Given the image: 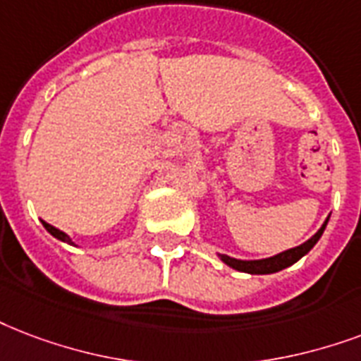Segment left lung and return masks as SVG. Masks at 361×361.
Masks as SVG:
<instances>
[{"label": "left lung", "instance_id": "1", "mask_svg": "<svg viewBox=\"0 0 361 361\" xmlns=\"http://www.w3.org/2000/svg\"><path fill=\"white\" fill-rule=\"evenodd\" d=\"M327 221H329V217H327L324 225H322L318 233H316L312 238H309L307 242H302L301 246L297 247H290V250H286L282 254L279 255H272V257H267V259H254V261H244V259H235V257H229V255L219 254V259L224 261L225 265H229L231 269H235V271L240 272H247V274H272V272H279L286 267H291L293 263L301 259L302 255H307L314 247V244L320 240L322 233L326 229Z\"/></svg>", "mask_w": 361, "mask_h": 361}]
</instances>
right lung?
<instances>
[{
	"label": "right lung",
	"mask_w": 361,
	"mask_h": 361,
	"mask_svg": "<svg viewBox=\"0 0 361 361\" xmlns=\"http://www.w3.org/2000/svg\"><path fill=\"white\" fill-rule=\"evenodd\" d=\"M41 224H43V227H45V229L49 231V233H51V235L54 236V238H59V240L66 242V244H73L70 236L66 235L64 231H60V229H56V227H52V225H49V224H47V221H41ZM73 246H75V244H73Z\"/></svg>",
	"instance_id": "1"
}]
</instances>
